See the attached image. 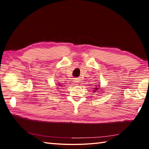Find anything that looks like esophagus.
<instances>
[{"label":"esophagus","mask_w":149,"mask_h":149,"mask_svg":"<svg viewBox=\"0 0 149 149\" xmlns=\"http://www.w3.org/2000/svg\"><path fill=\"white\" fill-rule=\"evenodd\" d=\"M76 80H77V79H76ZM75 81V83H78V82H77V81Z\"/></svg>","instance_id":"obj_1"}]
</instances>
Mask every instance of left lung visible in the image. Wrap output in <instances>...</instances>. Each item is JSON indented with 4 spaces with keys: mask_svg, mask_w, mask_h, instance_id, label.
Instances as JSON below:
<instances>
[{
    "mask_svg": "<svg viewBox=\"0 0 149 149\" xmlns=\"http://www.w3.org/2000/svg\"><path fill=\"white\" fill-rule=\"evenodd\" d=\"M96 86H98V88H97V86H96V87H95V88H94V90H93L94 91V93H96V92H97V91H102V88H100V85H97ZM103 91H104V90H103ZM100 93H102V92H100Z\"/></svg>",
    "mask_w": 149,
    "mask_h": 149,
    "instance_id": "8db88e82",
    "label": "left lung"
}]
</instances>
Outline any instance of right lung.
<instances>
[{"instance_id":"add662e5","label":"right lung","mask_w":149,"mask_h":149,"mask_svg":"<svg viewBox=\"0 0 149 149\" xmlns=\"http://www.w3.org/2000/svg\"><path fill=\"white\" fill-rule=\"evenodd\" d=\"M58 84H59V85H60V84H61V83H58ZM60 86H61V85H60Z\"/></svg>"}]
</instances>
